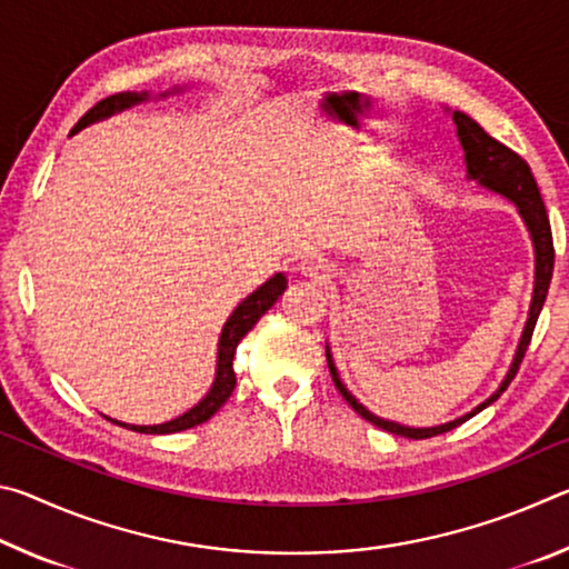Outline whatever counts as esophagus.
<instances>
[{
	"instance_id": "esophagus-1",
	"label": "esophagus",
	"mask_w": 569,
	"mask_h": 569,
	"mask_svg": "<svg viewBox=\"0 0 569 569\" xmlns=\"http://www.w3.org/2000/svg\"><path fill=\"white\" fill-rule=\"evenodd\" d=\"M329 271H331L329 263H326L319 256H306L301 261V273L308 278H319L321 281V278L329 276Z\"/></svg>"
}]
</instances>
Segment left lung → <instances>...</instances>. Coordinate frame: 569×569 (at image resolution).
Returning a JSON list of instances; mask_svg holds the SVG:
<instances>
[{
	"mask_svg": "<svg viewBox=\"0 0 569 569\" xmlns=\"http://www.w3.org/2000/svg\"><path fill=\"white\" fill-rule=\"evenodd\" d=\"M455 122H457L461 148H465L469 178L479 180L485 188L495 190V192H499V196L512 200V203L519 208V216L525 218L529 233H532V243H535V253H537L535 296H532V306H529V319H527V326H525L522 341H519V349H517V356L512 361V369H509L507 379L502 381V387H499V391L492 393V397H489L485 403H479L475 411L467 413V417H461L457 421H449V423H441V427L411 429V427H401V423L383 421L379 417H373L371 411H366L361 403L356 401L349 391H346V387L339 379V373H336L331 353L326 351V359H329V371L333 377L336 389H339L341 397L349 401V407L356 413H359V417H363L366 421H371L373 427H379L383 431H391V435H397V437H407V439H429V437L445 435V431L459 427V423H465L469 417H475V413H479L481 409H487L489 403L499 399V393L507 391L509 383H512V379L517 377L519 363H522V359H525V351H527L529 341H532L539 311H542L547 291H550L552 268H555V243H552L550 218H547L545 200H542V196H539V188H537V180L532 176V170H529L527 162L519 158L515 150H509L507 146H502V142L495 140L492 134L481 130L479 124L469 118V114L455 112Z\"/></svg>",
	"mask_w": 569,
	"mask_h": 569,
	"instance_id": "left-lung-1",
	"label": "left lung"
}]
</instances>
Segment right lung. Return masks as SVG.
I'll list each match as a JSON object with an SVG mask.
<instances>
[{
  "label": "right lung",
  "mask_w": 569,
  "mask_h": 569,
  "mask_svg": "<svg viewBox=\"0 0 569 569\" xmlns=\"http://www.w3.org/2000/svg\"><path fill=\"white\" fill-rule=\"evenodd\" d=\"M148 100V92H120V94H110V98L100 100L94 108H90L88 112L82 114L80 122L74 124L72 132L82 130L84 124H90L100 118H108L114 110H122V108H130L134 102H142ZM286 291V276L283 273H276L273 278H268V281L258 288V291L250 293L243 303H240L233 316H230L223 333H220V343H218V371H216V383L213 389L208 391V397L198 403V407H192L188 413H182V417L166 421V423H158V427H130V423H120V421H112V423H120V427H128L132 431H140V435H176V431L182 429H192L198 427V423L208 421L213 413L223 407L228 401L230 393L236 389V371H233V359H236V349L238 343L243 341V336L253 329L258 323V319L271 308L278 296Z\"/></svg>",
  "instance_id": "obj_1"
}]
</instances>
